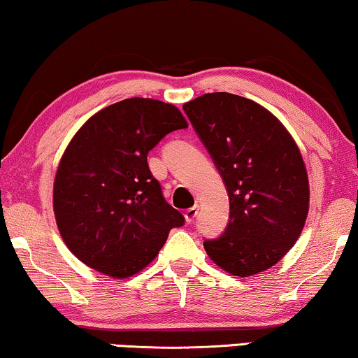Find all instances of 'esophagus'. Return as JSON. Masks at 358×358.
Masks as SVG:
<instances>
[{
  "instance_id": "1",
  "label": "esophagus",
  "mask_w": 358,
  "mask_h": 358,
  "mask_svg": "<svg viewBox=\"0 0 358 358\" xmlns=\"http://www.w3.org/2000/svg\"><path fill=\"white\" fill-rule=\"evenodd\" d=\"M196 214H198V205L189 208V210L185 211V221L187 222H192L196 217Z\"/></svg>"
}]
</instances>
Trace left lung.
Returning a JSON list of instances; mask_svg holds the SVG:
<instances>
[{
	"label": "left lung",
	"mask_w": 358,
	"mask_h": 358,
	"mask_svg": "<svg viewBox=\"0 0 358 358\" xmlns=\"http://www.w3.org/2000/svg\"><path fill=\"white\" fill-rule=\"evenodd\" d=\"M221 173L230 221L205 241L211 261L235 277H252L293 248L309 214V176L289 131L272 112L230 92H208L184 103Z\"/></svg>",
	"instance_id": "8db88e82"
}]
</instances>
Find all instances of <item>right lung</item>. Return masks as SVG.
Returning <instances> with one entry per match:
<instances>
[{
  "label": "right lung",
  "instance_id": "right-lung-1",
  "mask_svg": "<svg viewBox=\"0 0 358 358\" xmlns=\"http://www.w3.org/2000/svg\"><path fill=\"white\" fill-rule=\"evenodd\" d=\"M187 126L173 103L131 97L99 110L71 137L54 178L52 208L64 243L87 267L133 277L184 224L163 198L147 153Z\"/></svg>",
  "mask_w": 358,
  "mask_h": 358
}]
</instances>
